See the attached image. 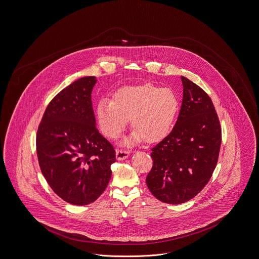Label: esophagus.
Listing matches in <instances>:
<instances>
[{
	"instance_id": "34e87169",
	"label": "esophagus",
	"mask_w": 259,
	"mask_h": 259,
	"mask_svg": "<svg viewBox=\"0 0 259 259\" xmlns=\"http://www.w3.org/2000/svg\"><path fill=\"white\" fill-rule=\"evenodd\" d=\"M130 155V151H126V150H118L116 152V159L118 161H122V160H125L129 157Z\"/></svg>"
}]
</instances>
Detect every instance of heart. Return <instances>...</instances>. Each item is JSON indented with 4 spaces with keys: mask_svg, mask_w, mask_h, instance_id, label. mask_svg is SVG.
I'll list each match as a JSON object with an SVG mask.
<instances>
[{
    "mask_svg": "<svg viewBox=\"0 0 259 259\" xmlns=\"http://www.w3.org/2000/svg\"><path fill=\"white\" fill-rule=\"evenodd\" d=\"M178 110L179 101L171 89L144 84L123 87L112 100H101L97 106V118L102 133L110 139L119 136L130 119L134 132L124 145L141 139L154 143L169 134Z\"/></svg>",
    "mask_w": 259,
    "mask_h": 259,
    "instance_id": "b5f03b06",
    "label": "heart"
}]
</instances>
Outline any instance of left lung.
Here are the masks:
<instances>
[{"label":"left lung","mask_w":259,"mask_h":259,"mask_svg":"<svg viewBox=\"0 0 259 259\" xmlns=\"http://www.w3.org/2000/svg\"><path fill=\"white\" fill-rule=\"evenodd\" d=\"M184 94L172 132L152 149L148 189L159 201L183 203L196 197L215 169L222 128L209 96L181 76Z\"/></svg>","instance_id":"1"}]
</instances>
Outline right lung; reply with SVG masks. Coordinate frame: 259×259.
Wrapping results in <instances>:
<instances>
[{
  "label": "right lung",
  "mask_w": 259,
  "mask_h": 259,
  "mask_svg": "<svg viewBox=\"0 0 259 259\" xmlns=\"http://www.w3.org/2000/svg\"><path fill=\"white\" fill-rule=\"evenodd\" d=\"M97 79L85 76L51 101L38 126L36 154L53 191L75 205L97 200L111 179L115 150L97 130L91 92Z\"/></svg>",
  "instance_id": "add662e5"
}]
</instances>
